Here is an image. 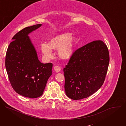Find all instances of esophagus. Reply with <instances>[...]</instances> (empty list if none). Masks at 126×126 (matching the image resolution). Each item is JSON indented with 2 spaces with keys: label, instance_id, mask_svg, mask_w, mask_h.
Masks as SVG:
<instances>
[{
  "label": "esophagus",
  "instance_id": "1",
  "mask_svg": "<svg viewBox=\"0 0 126 126\" xmlns=\"http://www.w3.org/2000/svg\"><path fill=\"white\" fill-rule=\"evenodd\" d=\"M54 69L56 73H58L61 70V68L58 66H54Z\"/></svg>",
  "mask_w": 126,
  "mask_h": 126
}]
</instances>
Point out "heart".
Returning a JSON list of instances; mask_svg holds the SVG:
<instances>
[{
	"mask_svg": "<svg viewBox=\"0 0 126 126\" xmlns=\"http://www.w3.org/2000/svg\"><path fill=\"white\" fill-rule=\"evenodd\" d=\"M47 44L41 45V50L44 57L50 59L53 57L51 49L57 50L58 56L63 60H69L74 55L77 45V38L73 34L63 33L51 38Z\"/></svg>",
	"mask_w": 126,
	"mask_h": 126,
	"instance_id": "1",
	"label": "heart"
}]
</instances>
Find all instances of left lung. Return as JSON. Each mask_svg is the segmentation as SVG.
Listing matches in <instances>:
<instances>
[{"label": "left lung", "instance_id": "8db88e82", "mask_svg": "<svg viewBox=\"0 0 126 126\" xmlns=\"http://www.w3.org/2000/svg\"><path fill=\"white\" fill-rule=\"evenodd\" d=\"M106 45L95 40L79 48L64 68L66 95L74 100L90 96L103 85L109 64Z\"/></svg>", "mask_w": 126, "mask_h": 126}]
</instances>
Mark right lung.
I'll return each instance as SVG.
<instances>
[{"label": "right lung", "mask_w": 126, "mask_h": 126, "mask_svg": "<svg viewBox=\"0 0 126 126\" xmlns=\"http://www.w3.org/2000/svg\"><path fill=\"white\" fill-rule=\"evenodd\" d=\"M42 26L39 24L27 27L17 33L8 47L5 67L14 91L25 97L41 96L52 75V64H43L28 35Z\"/></svg>", "instance_id": "add662e5"}]
</instances>
